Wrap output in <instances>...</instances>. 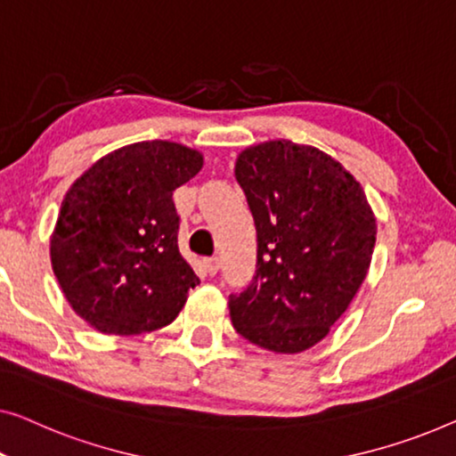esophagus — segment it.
<instances>
[{
	"instance_id": "obj_1",
	"label": "esophagus",
	"mask_w": 456,
	"mask_h": 456,
	"mask_svg": "<svg viewBox=\"0 0 456 456\" xmlns=\"http://www.w3.org/2000/svg\"><path fill=\"white\" fill-rule=\"evenodd\" d=\"M219 265H221V262H219V258H216V256H213V258L204 260V268H207L208 274H216V273H219Z\"/></svg>"
}]
</instances>
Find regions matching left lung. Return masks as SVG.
<instances>
[{
	"instance_id": "obj_1",
	"label": "left lung",
	"mask_w": 456,
	"mask_h": 456,
	"mask_svg": "<svg viewBox=\"0 0 456 456\" xmlns=\"http://www.w3.org/2000/svg\"><path fill=\"white\" fill-rule=\"evenodd\" d=\"M235 177L256 225V274L229 295L231 322L249 343L299 354L329 335L368 274L376 219L345 167L291 140L249 146Z\"/></svg>"
}]
</instances>
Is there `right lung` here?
Instances as JSON below:
<instances>
[{"mask_svg":"<svg viewBox=\"0 0 456 456\" xmlns=\"http://www.w3.org/2000/svg\"><path fill=\"white\" fill-rule=\"evenodd\" d=\"M202 155L167 140L99 159L76 179L51 235V266L69 305L105 335L171 324L200 283L179 254L173 191Z\"/></svg>","mask_w":456,"mask_h":456,"instance_id":"right-lung-1","label":"right lung"}]
</instances>
